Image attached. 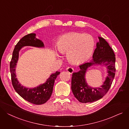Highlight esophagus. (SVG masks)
Instances as JSON below:
<instances>
[{
  "instance_id": "1",
  "label": "esophagus",
  "mask_w": 129,
  "mask_h": 129,
  "mask_svg": "<svg viewBox=\"0 0 129 129\" xmlns=\"http://www.w3.org/2000/svg\"><path fill=\"white\" fill-rule=\"evenodd\" d=\"M66 71L68 73H69L70 74H73V72H74V68L72 67H68L66 68Z\"/></svg>"
}]
</instances>
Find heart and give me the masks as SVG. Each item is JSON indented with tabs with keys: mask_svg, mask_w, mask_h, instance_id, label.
Returning a JSON list of instances; mask_svg holds the SVG:
<instances>
[{
	"mask_svg": "<svg viewBox=\"0 0 129 129\" xmlns=\"http://www.w3.org/2000/svg\"><path fill=\"white\" fill-rule=\"evenodd\" d=\"M57 47L60 52L68 53L67 58L71 62L79 64L91 57L95 47V40L90 34L70 32L58 38Z\"/></svg>",
	"mask_w": 129,
	"mask_h": 129,
	"instance_id": "b5f03b06",
	"label": "heart"
}]
</instances>
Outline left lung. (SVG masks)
<instances>
[{
  "mask_svg": "<svg viewBox=\"0 0 129 129\" xmlns=\"http://www.w3.org/2000/svg\"><path fill=\"white\" fill-rule=\"evenodd\" d=\"M99 38V42L93 55V61L80 65V71L72 75V92L75 97L82 103L95 102L103 97L110 89L115 76L116 57L114 51L104 38ZM95 64L105 65L108 70V76L101 88H93L88 86L85 79L87 68Z\"/></svg>",
  "mask_w": 129,
  "mask_h": 129,
  "instance_id": "obj_1",
  "label": "left lung"
}]
</instances>
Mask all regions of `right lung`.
<instances>
[{"mask_svg": "<svg viewBox=\"0 0 129 129\" xmlns=\"http://www.w3.org/2000/svg\"><path fill=\"white\" fill-rule=\"evenodd\" d=\"M35 34H29L24 36L15 45L10 63V70L13 87L19 95L26 101L35 105H41L46 103L52 95L53 85L57 76L60 74L56 72L52 74L46 82L33 89L25 88L19 83L15 75V67L19 58L20 49L24 46L44 47V43L35 37Z\"/></svg>", "mask_w": 129, "mask_h": 129, "instance_id": "1", "label": "right lung"}]
</instances>
